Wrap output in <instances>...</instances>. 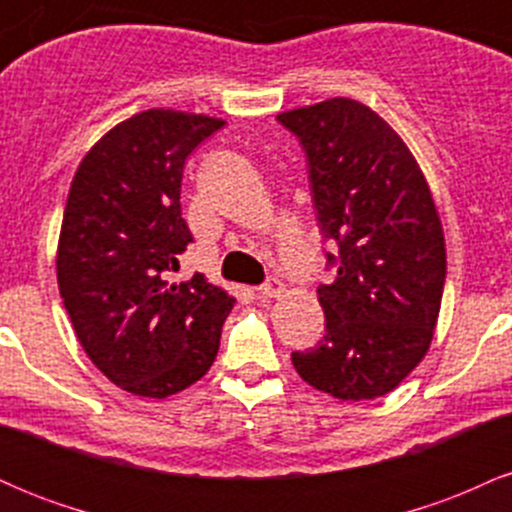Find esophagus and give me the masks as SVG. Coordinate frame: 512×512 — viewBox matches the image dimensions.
<instances>
[{"label": "esophagus", "mask_w": 512, "mask_h": 512, "mask_svg": "<svg viewBox=\"0 0 512 512\" xmlns=\"http://www.w3.org/2000/svg\"><path fill=\"white\" fill-rule=\"evenodd\" d=\"M260 296L262 298H279L281 293L286 291V286H284V281H279V279H272V281H267V284L264 286H260Z\"/></svg>", "instance_id": "1"}]
</instances>
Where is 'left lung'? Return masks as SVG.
I'll return each mask as SVG.
<instances>
[{
    "mask_svg": "<svg viewBox=\"0 0 512 512\" xmlns=\"http://www.w3.org/2000/svg\"><path fill=\"white\" fill-rule=\"evenodd\" d=\"M301 139L320 231L339 245L317 289L325 337L293 351L296 373L337 399L392 392L424 361L445 284V238L426 175L402 137L351 98L286 110Z\"/></svg>",
    "mask_w": 512,
    "mask_h": 512,
    "instance_id": "left-lung-1",
    "label": "left lung"
}]
</instances>
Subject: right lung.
Here are the masks:
<instances>
[{
  "label": "right lung",
  "mask_w": 512,
  "mask_h": 512,
  "mask_svg": "<svg viewBox=\"0 0 512 512\" xmlns=\"http://www.w3.org/2000/svg\"><path fill=\"white\" fill-rule=\"evenodd\" d=\"M221 117L151 108L103 134L76 168L57 243V286L79 344L110 383L166 399L219 354L236 298L207 276L175 281L192 243L185 158Z\"/></svg>",
  "instance_id": "right-lung-1"
}]
</instances>
